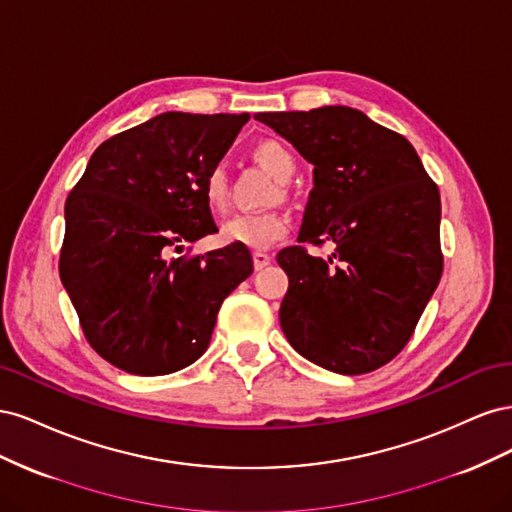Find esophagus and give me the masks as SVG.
Instances as JSON below:
<instances>
[{
	"mask_svg": "<svg viewBox=\"0 0 512 512\" xmlns=\"http://www.w3.org/2000/svg\"><path fill=\"white\" fill-rule=\"evenodd\" d=\"M252 258H254V269L256 271H262V269L269 267L271 262H273V258L269 254H265V252H254Z\"/></svg>",
	"mask_w": 512,
	"mask_h": 512,
	"instance_id": "34e87169",
	"label": "esophagus"
}]
</instances>
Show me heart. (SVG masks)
I'll list each match as a JSON object with an SVG mask.
<instances>
[{"label": "heart", "instance_id": "heart-1", "mask_svg": "<svg viewBox=\"0 0 512 512\" xmlns=\"http://www.w3.org/2000/svg\"><path fill=\"white\" fill-rule=\"evenodd\" d=\"M256 160L269 168L271 173L286 181L297 170L292 153L277 141H262L254 149ZM203 198L211 211L220 213L228 207V179L226 170L215 164L207 170L203 179ZM290 230V218L280 211H243L232 215L220 228V239L224 243L252 247V250H267L273 243L284 239Z\"/></svg>", "mask_w": 512, "mask_h": 512}]
</instances>
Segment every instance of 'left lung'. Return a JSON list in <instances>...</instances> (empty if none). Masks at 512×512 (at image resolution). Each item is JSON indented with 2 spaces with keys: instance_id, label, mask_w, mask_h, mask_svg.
<instances>
[{
  "instance_id": "8db88e82",
  "label": "left lung",
  "mask_w": 512,
  "mask_h": 512,
  "mask_svg": "<svg viewBox=\"0 0 512 512\" xmlns=\"http://www.w3.org/2000/svg\"><path fill=\"white\" fill-rule=\"evenodd\" d=\"M314 164L299 243H331L324 260L286 247L282 331L307 361L367 374L408 344L438 288L440 192L404 136L350 106L256 113Z\"/></svg>"
}]
</instances>
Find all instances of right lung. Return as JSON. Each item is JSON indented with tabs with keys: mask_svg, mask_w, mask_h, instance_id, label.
Returning <instances> with one entry per match:
<instances>
[{
	"mask_svg": "<svg viewBox=\"0 0 512 512\" xmlns=\"http://www.w3.org/2000/svg\"><path fill=\"white\" fill-rule=\"evenodd\" d=\"M250 115L162 113L104 141L66 200L59 277L102 359L164 376L205 354L222 301L252 275L243 245L177 258L218 232L203 179Z\"/></svg>",
	"mask_w": 512,
	"mask_h": 512,
	"instance_id": "right-lung-1",
	"label": "right lung"
}]
</instances>
